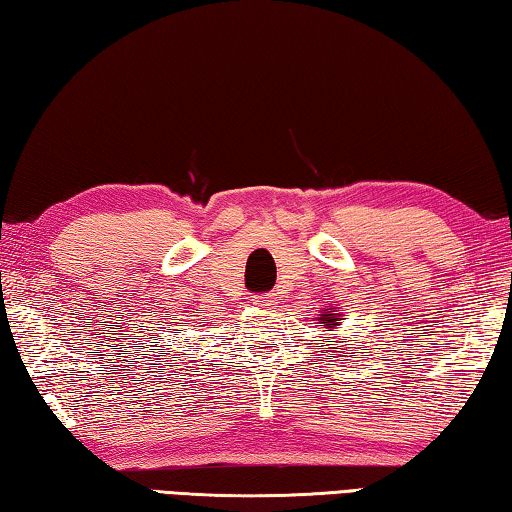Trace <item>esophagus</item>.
I'll use <instances>...</instances> for the list:
<instances>
[{
    "label": "esophagus",
    "instance_id": "1",
    "mask_svg": "<svg viewBox=\"0 0 512 512\" xmlns=\"http://www.w3.org/2000/svg\"><path fill=\"white\" fill-rule=\"evenodd\" d=\"M254 304L261 308H274L279 304V292H263V295H256Z\"/></svg>",
    "mask_w": 512,
    "mask_h": 512
}]
</instances>
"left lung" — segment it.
Wrapping results in <instances>:
<instances>
[{"mask_svg": "<svg viewBox=\"0 0 512 512\" xmlns=\"http://www.w3.org/2000/svg\"><path fill=\"white\" fill-rule=\"evenodd\" d=\"M317 324L320 326H324V329H329V331H333L335 326H340V313L338 311H333V308H324V313L317 317ZM331 342H335V340H331ZM335 349V347H333Z\"/></svg>", "mask_w": 512, "mask_h": 512, "instance_id": "8db88e82", "label": "left lung"}]
</instances>
